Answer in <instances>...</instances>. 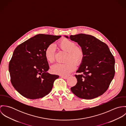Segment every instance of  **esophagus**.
<instances>
[{
    "label": "esophagus",
    "instance_id": "obj_1",
    "mask_svg": "<svg viewBox=\"0 0 126 126\" xmlns=\"http://www.w3.org/2000/svg\"><path fill=\"white\" fill-rule=\"evenodd\" d=\"M61 77L64 79H67L68 78V77L65 76H61Z\"/></svg>",
    "mask_w": 126,
    "mask_h": 126
}]
</instances>
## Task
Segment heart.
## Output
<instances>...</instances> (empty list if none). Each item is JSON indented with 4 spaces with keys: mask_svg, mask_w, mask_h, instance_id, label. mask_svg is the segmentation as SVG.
Segmentation results:
<instances>
[{
    "mask_svg": "<svg viewBox=\"0 0 126 126\" xmlns=\"http://www.w3.org/2000/svg\"><path fill=\"white\" fill-rule=\"evenodd\" d=\"M59 47L63 50L67 52L66 61L64 63H57L51 67V71L54 74L63 76L69 74L76 68V63H80L84 57L83 50L77 47L76 43L68 39H64L59 43ZM55 47L52 44L49 45L45 51L46 60L49 63H52L54 60ZM74 61V62L73 61Z\"/></svg>",
    "mask_w": 126,
    "mask_h": 126,
    "instance_id": "obj_1",
    "label": "heart"
}]
</instances>
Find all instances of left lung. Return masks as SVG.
Listing matches in <instances>:
<instances>
[{
    "label": "left lung",
    "instance_id": "1",
    "mask_svg": "<svg viewBox=\"0 0 126 126\" xmlns=\"http://www.w3.org/2000/svg\"><path fill=\"white\" fill-rule=\"evenodd\" d=\"M78 44L84 57L75 75L76 85L71 88L78 97L91 99L103 94L115 73V60L108 46L94 36L85 34L64 36Z\"/></svg>",
    "mask_w": 126,
    "mask_h": 126
}]
</instances>
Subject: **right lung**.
Returning a JSON list of instances; mask_svg holds the SVG:
<instances>
[{
  "label": "right lung",
  "instance_id": "obj_1",
  "mask_svg": "<svg viewBox=\"0 0 126 126\" xmlns=\"http://www.w3.org/2000/svg\"><path fill=\"white\" fill-rule=\"evenodd\" d=\"M61 36L39 34L17 46L10 62L11 83L23 96L36 99L45 96L52 90L57 75L47 72L49 67L45 51Z\"/></svg>",
  "mask_w": 126,
  "mask_h": 126
}]
</instances>
